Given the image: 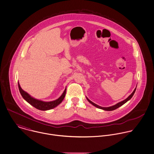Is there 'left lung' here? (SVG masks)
<instances>
[{
    "instance_id": "1",
    "label": "left lung",
    "mask_w": 154,
    "mask_h": 154,
    "mask_svg": "<svg viewBox=\"0 0 154 154\" xmlns=\"http://www.w3.org/2000/svg\"><path fill=\"white\" fill-rule=\"evenodd\" d=\"M136 89H137V87L135 88V90H134V91L132 93V94H131L128 98H126L125 100H123V101H122V102H120L117 103L116 104H115V105H114V106H110V107H101V106H99V105H97V104H96L92 102L91 101H90L87 97H86V98H87V100L88 101V102H90L91 104H93V106H94L95 107H97V108H99V109H103V110H104L112 111V110H115V109H118V107H119L121 106H122L123 104H124L125 103L127 102L128 100H129L132 97V96H134V93H135V91H136Z\"/></svg>"
}]
</instances>
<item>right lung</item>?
I'll return each instance as SVG.
<instances>
[{
	"instance_id": "obj_1",
	"label": "right lung",
	"mask_w": 154,
	"mask_h": 154,
	"mask_svg": "<svg viewBox=\"0 0 154 154\" xmlns=\"http://www.w3.org/2000/svg\"><path fill=\"white\" fill-rule=\"evenodd\" d=\"M18 87L20 91V94L22 95V97L27 102L29 103L31 105L34 106L36 109L41 110H50L56 106H57L58 104H60L63 99L65 97L66 93V88L64 90L63 94L57 100L52 101V102H43L41 100H37L36 99L33 98L31 97L28 93L22 89L20 86L19 85V83H18Z\"/></svg>"
}]
</instances>
